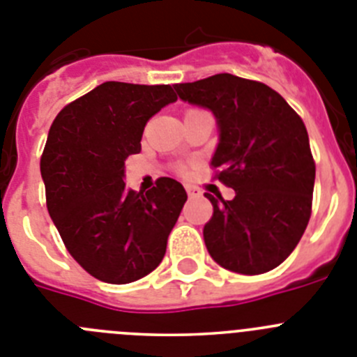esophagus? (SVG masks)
Here are the masks:
<instances>
[{
    "instance_id": "1",
    "label": "esophagus",
    "mask_w": 357,
    "mask_h": 357,
    "mask_svg": "<svg viewBox=\"0 0 357 357\" xmlns=\"http://www.w3.org/2000/svg\"><path fill=\"white\" fill-rule=\"evenodd\" d=\"M185 191H188V195L191 198H193V197H200V189L195 188V185H185Z\"/></svg>"
}]
</instances>
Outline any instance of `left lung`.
Returning <instances> with one entry per match:
<instances>
[{"label": "left lung", "instance_id": "1", "mask_svg": "<svg viewBox=\"0 0 357 357\" xmlns=\"http://www.w3.org/2000/svg\"><path fill=\"white\" fill-rule=\"evenodd\" d=\"M175 89L216 116L220 144L211 168L236 191L232 200L206 193L211 257L243 275L270 272L295 250L311 218L317 168L304 121L272 87L230 73Z\"/></svg>", "mask_w": 357, "mask_h": 357}]
</instances>
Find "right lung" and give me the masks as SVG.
Listing matches in <instances>:
<instances>
[{
  "label": "right lung",
  "instance_id": "obj_1",
  "mask_svg": "<svg viewBox=\"0 0 357 357\" xmlns=\"http://www.w3.org/2000/svg\"><path fill=\"white\" fill-rule=\"evenodd\" d=\"M175 100L172 85L105 82L53 119L40 157L46 207L73 259L98 280L134 282L166 254L185 189L160 176L137 193L123 176L148 119Z\"/></svg>",
  "mask_w": 357,
  "mask_h": 357
}]
</instances>
